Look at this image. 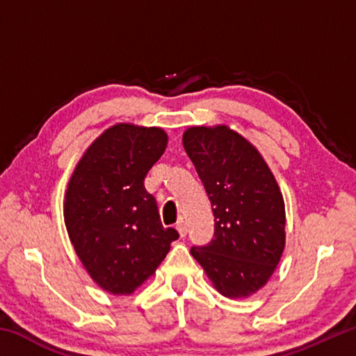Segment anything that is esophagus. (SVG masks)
<instances>
[{
	"instance_id": "1",
	"label": "esophagus",
	"mask_w": 356,
	"mask_h": 356,
	"mask_svg": "<svg viewBox=\"0 0 356 356\" xmlns=\"http://www.w3.org/2000/svg\"><path fill=\"white\" fill-rule=\"evenodd\" d=\"M176 229H177V232H179L180 237H185L186 236V225H185L184 221H179Z\"/></svg>"
}]
</instances>
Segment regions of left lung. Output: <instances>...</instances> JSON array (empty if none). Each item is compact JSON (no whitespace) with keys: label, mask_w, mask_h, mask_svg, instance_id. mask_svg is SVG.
<instances>
[{"label":"left lung","mask_w":356,"mask_h":356,"mask_svg":"<svg viewBox=\"0 0 356 356\" xmlns=\"http://www.w3.org/2000/svg\"><path fill=\"white\" fill-rule=\"evenodd\" d=\"M182 141L215 216L213 238L191 254L221 295L250 297L267 284L284 251L280 186L257 149L227 125L190 127Z\"/></svg>","instance_id":"left-lung-1"}]
</instances>
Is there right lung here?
Masks as SVG:
<instances>
[{
    "label": "right lung",
    "mask_w": 356,
    "mask_h": 356,
    "mask_svg": "<svg viewBox=\"0 0 356 356\" xmlns=\"http://www.w3.org/2000/svg\"><path fill=\"white\" fill-rule=\"evenodd\" d=\"M159 127L116 124L78 161L64 201V221L76 256L94 282L113 295H130L155 273L179 238L163 227L144 177L163 155Z\"/></svg>",
    "instance_id": "right-lung-1"
}]
</instances>
